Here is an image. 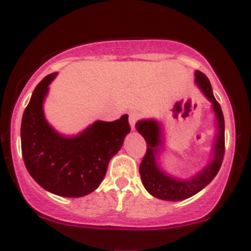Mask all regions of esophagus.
Segmentation results:
<instances>
[{"label":"esophagus","mask_w":251,"mask_h":251,"mask_svg":"<svg viewBox=\"0 0 251 251\" xmlns=\"http://www.w3.org/2000/svg\"><path fill=\"white\" fill-rule=\"evenodd\" d=\"M138 120H139V115L136 112H131L130 115H128V123H130V126H131L132 130L135 128V124L138 123Z\"/></svg>","instance_id":"esophagus-1"}]
</instances>
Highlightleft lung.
<instances>
[{
	"mask_svg": "<svg viewBox=\"0 0 251 251\" xmlns=\"http://www.w3.org/2000/svg\"><path fill=\"white\" fill-rule=\"evenodd\" d=\"M195 77L196 83L202 89L207 99L212 102V107L217 120V135L213 147V158L197 176L192 177L191 179L183 180L164 173L158 165V154L163 144L160 125L155 120H141L135 125L136 130L147 141V152L139 168L141 182L150 195L159 200L182 201L198 193L216 177L225 155V121H224L221 106L213 97L212 87L208 78L200 71H196Z\"/></svg>",
	"mask_w": 251,
	"mask_h": 251,
	"instance_id": "obj_1",
	"label": "left lung"
}]
</instances>
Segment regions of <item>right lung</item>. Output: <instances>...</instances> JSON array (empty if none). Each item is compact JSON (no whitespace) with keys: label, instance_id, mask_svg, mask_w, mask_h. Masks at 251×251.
I'll use <instances>...</instances> for the list:
<instances>
[{"label":"right lung","instance_id":"right-lung-1","mask_svg":"<svg viewBox=\"0 0 251 251\" xmlns=\"http://www.w3.org/2000/svg\"><path fill=\"white\" fill-rule=\"evenodd\" d=\"M51 73L32 92L21 121V151L35 182L62 197H83L101 184L110 159L123 147L130 132L128 116L116 121H96L82 134L65 138L44 117L43 102Z\"/></svg>","mask_w":251,"mask_h":251}]
</instances>
